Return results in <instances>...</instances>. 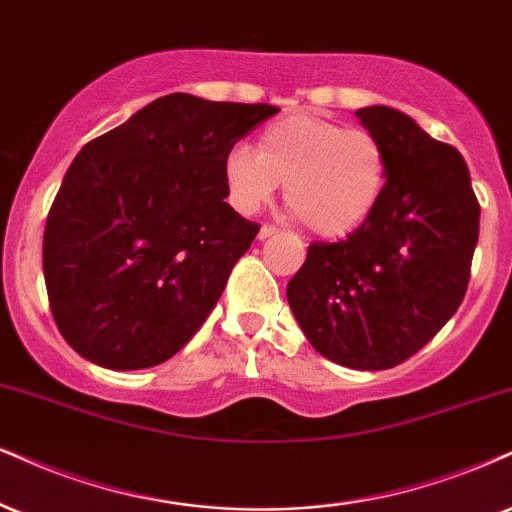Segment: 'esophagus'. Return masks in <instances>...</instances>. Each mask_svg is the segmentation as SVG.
<instances>
[{
    "mask_svg": "<svg viewBox=\"0 0 512 512\" xmlns=\"http://www.w3.org/2000/svg\"><path fill=\"white\" fill-rule=\"evenodd\" d=\"M277 227L275 225H263L261 230H258V239H268V237H273V235H277Z\"/></svg>",
    "mask_w": 512,
    "mask_h": 512,
    "instance_id": "esophagus-1",
    "label": "esophagus"
}]
</instances>
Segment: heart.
<instances>
[{"label": "heart", "instance_id": "b5f03b06", "mask_svg": "<svg viewBox=\"0 0 512 512\" xmlns=\"http://www.w3.org/2000/svg\"><path fill=\"white\" fill-rule=\"evenodd\" d=\"M387 178L380 137L311 113L270 123L256 151L237 144L223 159L227 197L237 211H258L285 185L287 206L320 237L356 232L375 213Z\"/></svg>", "mask_w": 512, "mask_h": 512}]
</instances>
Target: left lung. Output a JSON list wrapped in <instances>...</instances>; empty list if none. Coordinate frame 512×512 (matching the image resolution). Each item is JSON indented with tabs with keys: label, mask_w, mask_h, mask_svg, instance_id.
I'll list each match as a JSON object with an SVG mask.
<instances>
[{
	"label": "left lung",
	"mask_w": 512,
	"mask_h": 512,
	"mask_svg": "<svg viewBox=\"0 0 512 512\" xmlns=\"http://www.w3.org/2000/svg\"><path fill=\"white\" fill-rule=\"evenodd\" d=\"M356 116L384 144L387 187L356 232L308 246L287 301L320 356L387 370L420 351L463 304L479 204L456 147L389 106Z\"/></svg>",
	"instance_id": "left-lung-1"
}]
</instances>
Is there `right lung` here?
Listing matches in <instances>:
<instances>
[{
	"mask_svg": "<svg viewBox=\"0 0 512 512\" xmlns=\"http://www.w3.org/2000/svg\"><path fill=\"white\" fill-rule=\"evenodd\" d=\"M277 111L175 92L80 149L42 266L54 323L82 358L151 368L204 325L261 230L225 201L223 159Z\"/></svg>",
	"mask_w": 512,
	"mask_h": 512,
	"instance_id": "right-lung-1",
	"label": "right lung"
}]
</instances>
